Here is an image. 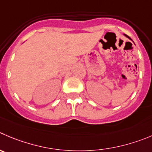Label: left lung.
<instances>
[{
	"label": "left lung",
	"mask_w": 152,
	"mask_h": 152,
	"mask_svg": "<svg viewBox=\"0 0 152 152\" xmlns=\"http://www.w3.org/2000/svg\"><path fill=\"white\" fill-rule=\"evenodd\" d=\"M126 37H128V39H131V38H130V37H128V36H126Z\"/></svg>",
	"instance_id": "obj_1"
}]
</instances>
